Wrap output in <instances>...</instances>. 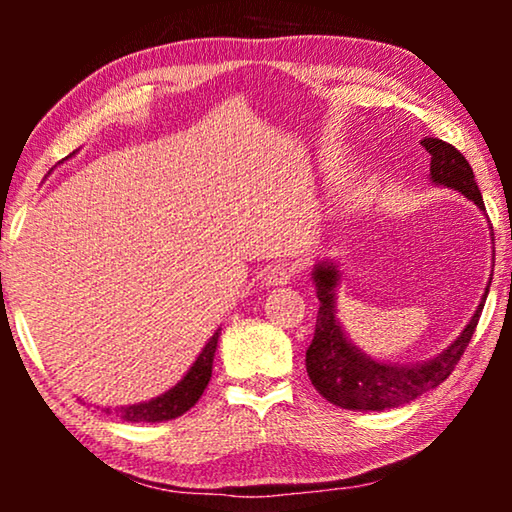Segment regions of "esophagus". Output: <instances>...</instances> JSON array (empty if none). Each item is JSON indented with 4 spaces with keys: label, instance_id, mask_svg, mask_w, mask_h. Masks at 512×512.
<instances>
[{
    "label": "esophagus",
    "instance_id": "obj_1",
    "mask_svg": "<svg viewBox=\"0 0 512 512\" xmlns=\"http://www.w3.org/2000/svg\"><path fill=\"white\" fill-rule=\"evenodd\" d=\"M293 275H296V268L293 264H273L268 266V271L264 275V284L266 287H280V284H289L293 280Z\"/></svg>",
    "mask_w": 512,
    "mask_h": 512
}]
</instances>
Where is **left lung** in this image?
I'll return each instance as SVG.
<instances>
[{"instance_id": "1", "label": "left lung", "mask_w": 512, "mask_h": 512, "mask_svg": "<svg viewBox=\"0 0 512 512\" xmlns=\"http://www.w3.org/2000/svg\"><path fill=\"white\" fill-rule=\"evenodd\" d=\"M420 144L431 155V183L461 192L483 210L481 189L476 185L470 162L463 158V153L456 151L452 144L436 140V137H424ZM311 277L316 282L320 307L316 316L314 341L307 348L305 359L309 379L327 402L352 411L395 409V406L409 404L415 397L443 384L452 375L456 363L461 361V354L470 343L476 325H479L492 282L490 277L485 296L481 298L470 323L438 357L422 363H384L363 354L345 336L339 318H336L334 291L341 280L339 268L332 262H318L311 271Z\"/></svg>"}]
</instances>
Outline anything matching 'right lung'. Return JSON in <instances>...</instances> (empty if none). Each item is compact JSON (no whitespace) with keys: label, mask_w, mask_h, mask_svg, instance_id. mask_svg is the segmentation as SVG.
I'll return each instance as SVG.
<instances>
[{"label":"right lung","mask_w":512,"mask_h":512,"mask_svg":"<svg viewBox=\"0 0 512 512\" xmlns=\"http://www.w3.org/2000/svg\"><path fill=\"white\" fill-rule=\"evenodd\" d=\"M221 329H216L212 339L205 343V348L198 354L192 368L187 370V375L178 381L176 386L169 388L167 393L153 397L149 402L140 404H128V406H117L115 411L106 409V413L119 415L124 422H164L173 420L178 415L192 409V406L201 400L205 386L210 384L212 377V361L216 352V343H219Z\"/></svg>","instance_id":"add662e5"}]
</instances>
